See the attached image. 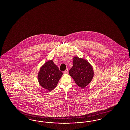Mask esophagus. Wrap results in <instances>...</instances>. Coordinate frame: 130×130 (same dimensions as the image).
<instances>
[{
    "mask_svg": "<svg viewBox=\"0 0 130 130\" xmlns=\"http://www.w3.org/2000/svg\"><path fill=\"white\" fill-rule=\"evenodd\" d=\"M68 71V69L67 68V69H66V70L64 71V73H67Z\"/></svg>",
    "mask_w": 130,
    "mask_h": 130,
    "instance_id": "34e87169",
    "label": "esophagus"
}]
</instances>
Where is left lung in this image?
<instances>
[{"label":"left lung","instance_id":"1","mask_svg":"<svg viewBox=\"0 0 130 130\" xmlns=\"http://www.w3.org/2000/svg\"><path fill=\"white\" fill-rule=\"evenodd\" d=\"M69 74L78 86L84 88L91 83L94 76L93 68L87 60L75 56Z\"/></svg>","mask_w":130,"mask_h":130}]
</instances>
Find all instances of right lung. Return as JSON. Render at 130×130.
Segmentation results:
<instances>
[{
    "label": "right lung",
    "mask_w": 130,
    "mask_h": 130,
    "mask_svg": "<svg viewBox=\"0 0 130 130\" xmlns=\"http://www.w3.org/2000/svg\"><path fill=\"white\" fill-rule=\"evenodd\" d=\"M62 74L53 60H50L40 68L38 75V82L41 86L51 91L57 85Z\"/></svg>",
    "instance_id": "1"
}]
</instances>
